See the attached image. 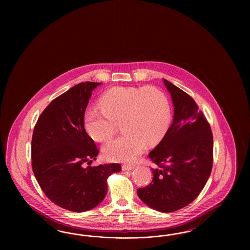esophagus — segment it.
I'll use <instances>...</instances> for the list:
<instances>
[{
  "label": "esophagus",
  "mask_w": 250,
  "mask_h": 250,
  "mask_svg": "<svg viewBox=\"0 0 250 250\" xmlns=\"http://www.w3.org/2000/svg\"><path fill=\"white\" fill-rule=\"evenodd\" d=\"M135 167L134 165H129V164H124L123 166H122V169L123 170H131V169H133Z\"/></svg>",
  "instance_id": "esophagus-1"
}]
</instances>
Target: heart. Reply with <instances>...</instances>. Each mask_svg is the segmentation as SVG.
<instances>
[{"label": "heart", "mask_w": 250, "mask_h": 250, "mask_svg": "<svg viewBox=\"0 0 250 250\" xmlns=\"http://www.w3.org/2000/svg\"><path fill=\"white\" fill-rule=\"evenodd\" d=\"M84 114V128L96 141H105L123 125L121 136L108 141L103 147L106 159L132 163L146 146L166 134L171 110L163 91L154 87H114Z\"/></svg>", "instance_id": "b5f03b06"}]
</instances>
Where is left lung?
Wrapping results in <instances>:
<instances>
[{
	"instance_id": "obj_1",
	"label": "left lung",
	"mask_w": 250,
	"mask_h": 250,
	"mask_svg": "<svg viewBox=\"0 0 250 250\" xmlns=\"http://www.w3.org/2000/svg\"><path fill=\"white\" fill-rule=\"evenodd\" d=\"M174 104V119L148 157L154 163L149 185L137 195L155 210H180L196 199L211 174L212 130L204 113L188 93L163 79Z\"/></svg>"
}]
</instances>
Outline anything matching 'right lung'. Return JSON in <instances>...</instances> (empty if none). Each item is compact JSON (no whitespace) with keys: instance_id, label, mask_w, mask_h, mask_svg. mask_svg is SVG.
Instances as JSON below:
<instances>
[{"instance_id":"add662e5","label":"right lung","mask_w":250,"mask_h":250,"mask_svg":"<svg viewBox=\"0 0 250 250\" xmlns=\"http://www.w3.org/2000/svg\"><path fill=\"white\" fill-rule=\"evenodd\" d=\"M101 83L77 84L45 107L35 125L31 158L35 177L46 197L71 212H85L104 199L107 179L121 165L91 166L98 148L84 128L91 91Z\"/></svg>"}]
</instances>
